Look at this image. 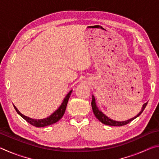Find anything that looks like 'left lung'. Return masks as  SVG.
<instances>
[{
    "mask_svg": "<svg viewBox=\"0 0 159 159\" xmlns=\"http://www.w3.org/2000/svg\"><path fill=\"white\" fill-rule=\"evenodd\" d=\"M148 102H146V103H144L143 104V106H142V110L140 111V112L139 113V114L135 116L130 118V119H128L127 120H124V121H116V120H112V119H110L109 117H107L105 114H104L103 113H102L101 111H99L98 107H97L96 105V102H95V97L93 95V99H92V102H91V104H92V109H93V111L94 114L96 116V118H98V119L99 120V121L102 122V123H104V124L107 125H111V126H122V125H125L126 124H128L130 122H131L132 120H133L134 118H136L137 117H138L139 115H140L142 111H144L145 107H146L147 104Z\"/></svg>",
    "mask_w": 159,
    "mask_h": 159,
    "instance_id": "1",
    "label": "left lung"
}]
</instances>
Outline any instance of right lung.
I'll list each match as a JSON object with an SVG mask.
<instances>
[{
    "instance_id": "add662e5",
    "label": "right lung",
    "mask_w": 159,
    "mask_h": 159,
    "mask_svg": "<svg viewBox=\"0 0 159 159\" xmlns=\"http://www.w3.org/2000/svg\"><path fill=\"white\" fill-rule=\"evenodd\" d=\"M71 92L72 90L69 91V93L67 94L65 98H64V99H63L61 105L59 107V108L57 110H55V111H54L52 114H51L49 116H48L47 118H43V119H34V118H31L29 117L26 116L21 114V113L19 111V110L17 109V107H16L15 105H14V107L16 110V111L18 113V114H20L21 116L24 118V119L26 120L29 123H30L31 125L38 128L45 127V126L52 125L53 123L57 122L58 120H60L61 117L63 116L64 114V112H65L67 103H68L69 99L70 98V95H71Z\"/></svg>"
}]
</instances>
